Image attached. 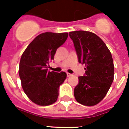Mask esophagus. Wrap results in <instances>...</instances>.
<instances>
[{
    "label": "esophagus",
    "mask_w": 129,
    "mask_h": 129,
    "mask_svg": "<svg viewBox=\"0 0 129 129\" xmlns=\"http://www.w3.org/2000/svg\"><path fill=\"white\" fill-rule=\"evenodd\" d=\"M67 76H68V77H70V76H72V74H70V73H67Z\"/></svg>",
    "instance_id": "esophagus-1"
}]
</instances>
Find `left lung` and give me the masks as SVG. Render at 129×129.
Masks as SVG:
<instances>
[{"label":"left lung","mask_w":129,"mask_h":129,"mask_svg":"<svg viewBox=\"0 0 129 129\" xmlns=\"http://www.w3.org/2000/svg\"><path fill=\"white\" fill-rule=\"evenodd\" d=\"M78 61L85 64V76L78 78L74 96L80 104L92 106L105 97L114 80L112 55L104 42L96 34L85 31L70 32Z\"/></svg>","instance_id":"1"}]
</instances>
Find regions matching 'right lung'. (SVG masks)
<instances>
[{"instance_id":"add662e5","label":"right lung","mask_w":129,"mask_h":129,"mask_svg":"<svg viewBox=\"0 0 129 129\" xmlns=\"http://www.w3.org/2000/svg\"><path fill=\"white\" fill-rule=\"evenodd\" d=\"M68 37V33H41L22 54L19 69L21 86L28 98L37 105L48 106L57 100L59 88L67 74L64 72H49L47 66Z\"/></svg>"}]
</instances>
